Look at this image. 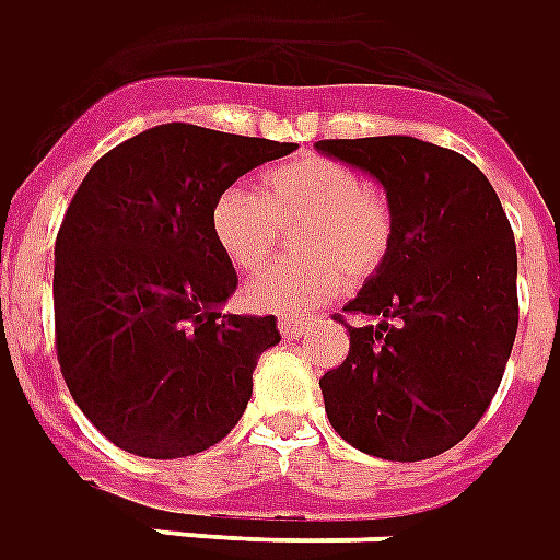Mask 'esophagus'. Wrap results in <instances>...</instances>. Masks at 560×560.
<instances>
[{
  "label": "esophagus",
  "mask_w": 560,
  "mask_h": 560,
  "mask_svg": "<svg viewBox=\"0 0 560 560\" xmlns=\"http://www.w3.org/2000/svg\"><path fill=\"white\" fill-rule=\"evenodd\" d=\"M313 323H299V319H280L277 328H280V335L287 337V340H299L301 335H307L311 331Z\"/></svg>",
  "instance_id": "1"
}]
</instances>
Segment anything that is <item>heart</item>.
<instances>
[{"instance_id":"obj_1","label":"heart","mask_w":560,"mask_h":560,"mask_svg":"<svg viewBox=\"0 0 560 560\" xmlns=\"http://www.w3.org/2000/svg\"><path fill=\"white\" fill-rule=\"evenodd\" d=\"M280 225L299 259L261 271L244 299L253 311L307 316L350 280H368L386 265L395 241L388 196L362 172L328 156H295L261 174L259 192L223 189L210 208V235L237 271H256L280 244Z\"/></svg>"}]
</instances>
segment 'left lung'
I'll list each match as a JSON object with an SVG mask.
<instances>
[{
  "label": "left lung",
  "mask_w": 560,
  "mask_h": 560,
  "mask_svg": "<svg viewBox=\"0 0 560 560\" xmlns=\"http://www.w3.org/2000/svg\"><path fill=\"white\" fill-rule=\"evenodd\" d=\"M316 150L386 189L395 241L343 307V364L319 380L328 422L355 450L422 462L489 410L518 328L515 237L489 177L462 153L407 135L328 138Z\"/></svg>",
  "instance_id": "obj_1"
}]
</instances>
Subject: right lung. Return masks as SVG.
Segmentation results:
<instances>
[{
	"label": "right lung",
	"mask_w": 560,
	"mask_h": 560,
	"mask_svg": "<svg viewBox=\"0 0 560 560\" xmlns=\"http://www.w3.org/2000/svg\"><path fill=\"white\" fill-rule=\"evenodd\" d=\"M295 144L165 122L86 172L57 235V359L83 416L141 458L210 450L237 425L273 316L223 313L237 273L210 208Z\"/></svg>",
	"instance_id": "1"
}]
</instances>
